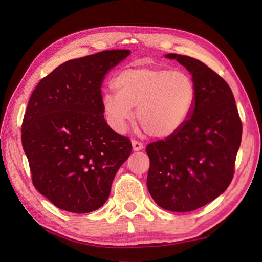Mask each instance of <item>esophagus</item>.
I'll return each instance as SVG.
<instances>
[{
    "label": "esophagus",
    "instance_id": "esophagus-1",
    "mask_svg": "<svg viewBox=\"0 0 262 262\" xmlns=\"http://www.w3.org/2000/svg\"><path fill=\"white\" fill-rule=\"evenodd\" d=\"M132 144H133V149H134V151H141V149L144 148V144L140 141L134 140L132 142Z\"/></svg>",
    "mask_w": 262,
    "mask_h": 262
}]
</instances>
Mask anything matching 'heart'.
I'll return each mask as SVG.
<instances>
[{"label":"heart","mask_w":262,"mask_h":262,"mask_svg":"<svg viewBox=\"0 0 262 262\" xmlns=\"http://www.w3.org/2000/svg\"><path fill=\"white\" fill-rule=\"evenodd\" d=\"M117 93L105 92L102 109L110 126L124 132L133 118V108L147 134L168 137L190 118L196 88L190 76L169 69L138 66L120 71L114 79Z\"/></svg>","instance_id":"1"}]
</instances>
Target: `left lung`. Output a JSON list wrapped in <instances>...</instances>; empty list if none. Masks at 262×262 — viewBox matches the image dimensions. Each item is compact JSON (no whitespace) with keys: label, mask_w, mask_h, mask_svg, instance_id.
Segmentation results:
<instances>
[{"label":"left lung","mask_w":262,"mask_h":262,"mask_svg":"<svg viewBox=\"0 0 262 262\" xmlns=\"http://www.w3.org/2000/svg\"><path fill=\"white\" fill-rule=\"evenodd\" d=\"M166 57L192 74L196 101L180 130L146 146L147 188L160 207L182 213L203 207L230 186L242 121L223 77L196 58L177 54Z\"/></svg>","instance_id":"8db88e82"}]
</instances>
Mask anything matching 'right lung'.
I'll use <instances>...</instances> for the list:
<instances>
[{"label":"right lung","mask_w":262,"mask_h":262,"mask_svg":"<svg viewBox=\"0 0 262 262\" xmlns=\"http://www.w3.org/2000/svg\"><path fill=\"white\" fill-rule=\"evenodd\" d=\"M130 54L104 51L71 59L38 83L28 102L21 141L37 190L56 207L84 214L107 202L132 143L104 120L101 83Z\"/></svg>","instance_id":"add662e5"}]
</instances>
